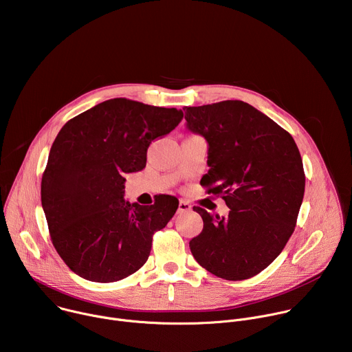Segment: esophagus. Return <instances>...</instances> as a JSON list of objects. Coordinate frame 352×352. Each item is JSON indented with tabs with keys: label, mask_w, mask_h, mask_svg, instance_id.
Here are the masks:
<instances>
[{
	"label": "esophagus",
	"mask_w": 352,
	"mask_h": 352,
	"mask_svg": "<svg viewBox=\"0 0 352 352\" xmlns=\"http://www.w3.org/2000/svg\"><path fill=\"white\" fill-rule=\"evenodd\" d=\"M190 210H192L190 204H188L186 200H179V204H178V213H185V212H190Z\"/></svg>",
	"instance_id": "34e87169"
}]
</instances>
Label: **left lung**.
Returning a JSON list of instances; mask_svg holds the SVG:
<instances>
[{
    "instance_id": "left-lung-1",
    "label": "left lung",
    "mask_w": 352,
    "mask_h": 352,
    "mask_svg": "<svg viewBox=\"0 0 352 352\" xmlns=\"http://www.w3.org/2000/svg\"><path fill=\"white\" fill-rule=\"evenodd\" d=\"M186 128L208 144L209 173L200 185L221 195L228 217L195 206L204 230L189 242L196 262L231 281L265 270L294 232L305 173L292 136L241 100L185 107ZM184 117V114H182Z\"/></svg>"
}]
</instances>
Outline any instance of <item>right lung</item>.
Returning a JSON list of instances; mask_svg holds the SVG:
<instances>
[{"label": "right lung", "mask_w": 352, "mask_h": 352, "mask_svg": "<svg viewBox=\"0 0 352 352\" xmlns=\"http://www.w3.org/2000/svg\"><path fill=\"white\" fill-rule=\"evenodd\" d=\"M181 120V110L120 97L61 128L43 173L41 205L53 245L74 273L113 283L146 263L153 234L175 214L178 199L159 195L155 205L129 204L125 174L143 170L150 143Z\"/></svg>", "instance_id": "obj_1"}]
</instances>
